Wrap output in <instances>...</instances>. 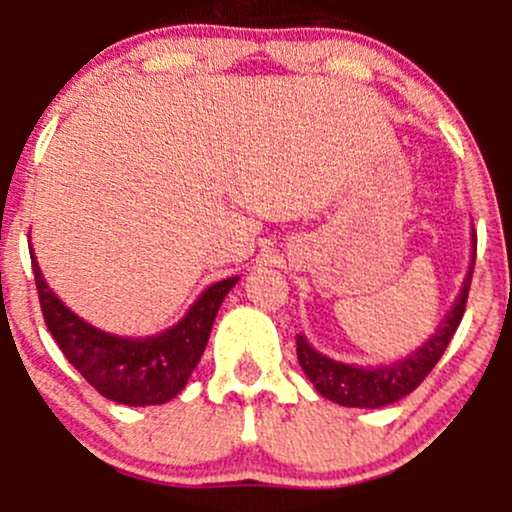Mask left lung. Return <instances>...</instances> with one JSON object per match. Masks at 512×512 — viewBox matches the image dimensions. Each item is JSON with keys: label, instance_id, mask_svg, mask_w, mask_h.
I'll return each mask as SVG.
<instances>
[{"label": "left lung", "instance_id": "1", "mask_svg": "<svg viewBox=\"0 0 512 512\" xmlns=\"http://www.w3.org/2000/svg\"><path fill=\"white\" fill-rule=\"evenodd\" d=\"M473 265H476V232H473L471 267H468V275L463 280L456 302L448 309V314L438 324L436 332L421 347L406 354L404 359H396L379 366L344 364V361H337L332 356L317 352L307 342L304 334H297L299 366H302L307 379L314 384V389L324 399L334 401L339 406H349V409H381V406H389L394 401L409 396L426 379L428 371L438 364V359L446 352L448 342L456 334L458 324H461L463 312H466L468 289H471Z\"/></svg>", "mask_w": 512, "mask_h": 512}]
</instances>
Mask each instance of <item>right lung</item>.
Segmentation results:
<instances>
[{"mask_svg": "<svg viewBox=\"0 0 512 512\" xmlns=\"http://www.w3.org/2000/svg\"><path fill=\"white\" fill-rule=\"evenodd\" d=\"M32 270L41 312L69 364L106 399L123 406H156L175 399L188 384L208 344L218 309L240 277L215 282L190 304L185 317L151 337H121L103 332L71 312L46 285L34 250Z\"/></svg>", "mask_w": 512, "mask_h": 512, "instance_id": "1", "label": "right lung"}]
</instances>
